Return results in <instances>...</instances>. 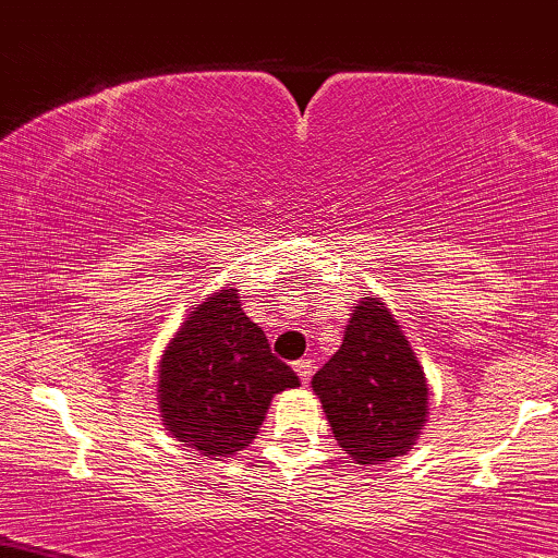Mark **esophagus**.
<instances>
[{
  "label": "esophagus",
  "instance_id": "34e87169",
  "mask_svg": "<svg viewBox=\"0 0 558 558\" xmlns=\"http://www.w3.org/2000/svg\"><path fill=\"white\" fill-rule=\"evenodd\" d=\"M293 371L299 373L301 384H308V380H312V361H295Z\"/></svg>",
  "mask_w": 558,
  "mask_h": 558
}]
</instances>
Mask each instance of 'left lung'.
Segmentation results:
<instances>
[{
    "mask_svg": "<svg viewBox=\"0 0 558 558\" xmlns=\"http://www.w3.org/2000/svg\"><path fill=\"white\" fill-rule=\"evenodd\" d=\"M312 389L335 440L361 466L404 456L425 427V371L376 299L352 306L342 348L316 371Z\"/></svg>",
    "mask_w": 558,
    "mask_h": 558,
    "instance_id": "left-lung-1",
    "label": "left lung"
}]
</instances>
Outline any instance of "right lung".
I'll use <instances>...</instances> for the list:
<instances>
[{
  "instance_id": "obj_1",
  "label": "right lung",
  "mask_w": 558,
  "mask_h": 558,
  "mask_svg": "<svg viewBox=\"0 0 558 558\" xmlns=\"http://www.w3.org/2000/svg\"><path fill=\"white\" fill-rule=\"evenodd\" d=\"M299 384L242 312L236 288H227L197 303L169 340L159 361V409L185 448L231 458L255 440L275 393Z\"/></svg>"
}]
</instances>
